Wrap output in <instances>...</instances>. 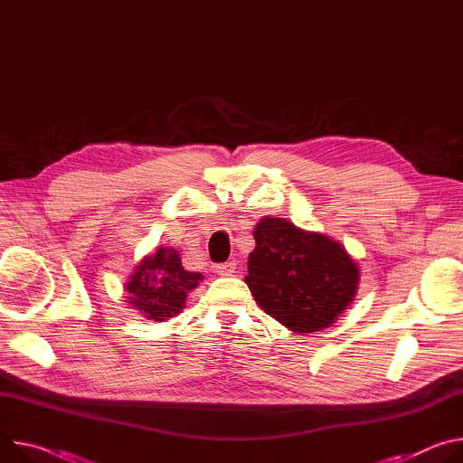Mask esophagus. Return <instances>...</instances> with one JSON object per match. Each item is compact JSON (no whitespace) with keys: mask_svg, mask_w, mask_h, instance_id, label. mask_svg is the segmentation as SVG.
Segmentation results:
<instances>
[{"mask_svg":"<svg viewBox=\"0 0 463 463\" xmlns=\"http://www.w3.org/2000/svg\"><path fill=\"white\" fill-rule=\"evenodd\" d=\"M235 261H226V263H219V265H215V272L219 274V276H232L233 272H235Z\"/></svg>","mask_w":463,"mask_h":463,"instance_id":"obj_1","label":"esophagus"}]
</instances>
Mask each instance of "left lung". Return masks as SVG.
<instances>
[{"instance_id":"left-lung-1","label":"left lung","mask_w":463,"mask_h":463,"mask_svg":"<svg viewBox=\"0 0 463 463\" xmlns=\"http://www.w3.org/2000/svg\"><path fill=\"white\" fill-rule=\"evenodd\" d=\"M248 283L267 315L296 333L329 327L351 303L358 269L333 239L263 219L253 228Z\"/></svg>"}]
</instances>
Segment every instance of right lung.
<instances>
[{"instance_id": "obj_1", "label": "right lung", "mask_w": 463, "mask_h": 463, "mask_svg": "<svg viewBox=\"0 0 463 463\" xmlns=\"http://www.w3.org/2000/svg\"><path fill=\"white\" fill-rule=\"evenodd\" d=\"M200 279L198 272H187L182 267L175 248H160L136 267V274L125 288L134 309L141 311L148 320L164 322L180 313L187 292Z\"/></svg>"}]
</instances>
